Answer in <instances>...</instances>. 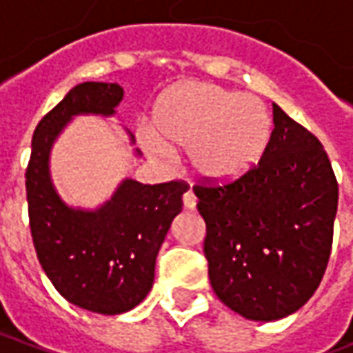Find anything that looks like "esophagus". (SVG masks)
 Instances as JSON below:
<instances>
[{"mask_svg":"<svg viewBox=\"0 0 353 353\" xmlns=\"http://www.w3.org/2000/svg\"><path fill=\"white\" fill-rule=\"evenodd\" d=\"M183 206L187 208V210H194V208H196V196H194V192H192L191 189L183 194Z\"/></svg>","mask_w":353,"mask_h":353,"instance_id":"34e87169","label":"esophagus"}]
</instances>
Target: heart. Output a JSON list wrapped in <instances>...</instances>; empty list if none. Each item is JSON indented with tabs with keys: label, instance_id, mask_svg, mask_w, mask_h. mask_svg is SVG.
<instances>
[{
	"label": "heart",
	"instance_id": "b5f03b06",
	"mask_svg": "<svg viewBox=\"0 0 353 353\" xmlns=\"http://www.w3.org/2000/svg\"><path fill=\"white\" fill-rule=\"evenodd\" d=\"M139 136L159 157L170 153L168 143L189 147V161L200 177L230 183L259 162L270 136V117L253 96L189 81L162 96L154 128L143 126Z\"/></svg>",
	"mask_w": 353,
	"mask_h": 353
}]
</instances>
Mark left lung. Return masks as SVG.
<instances>
[{
	"label": "left lung",
	"mask_w": 353,
	"mask_h": 353,
	"mask_svg": "<svg viewBox=\"0 0 353 353\" xmlns=\"http://www.w3.org/2000/svg\"><path fill=\"white\" fill-rule=\"evenodd\" d=\"M272 108L270 139L244 177L192 187L206 221L210 283L223 304L255 321L285 318L314 295L329 263L339 204L321 141Z\"/></svg>",
	"instance_id": "1"
}]
</instances>
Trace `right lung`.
<instances>
[{
	"mask_svg": "<svg viewBox=\"0 0 353 353\" xmlns=\"http://www.w3.org/2000/svg\"><path fill=\"white\" fill-rule=\"evenodd\" d=\"M121 100L117 83L73 87L37 124L26 168L30 230L43 270L68 303L108 316L145 299L157 253L189 189L181 179L157 185L124 179L96 212L73 210L60 200L49 176L52 141L73 115H113Z\"/></svg>",
	"mask_w": 353,
	"mask_h": 353,
	"instance_id": "obj_1",
	"label": "right lung"
}]
</instances>
